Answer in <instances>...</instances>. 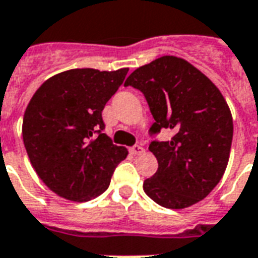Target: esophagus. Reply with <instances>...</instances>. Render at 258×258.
I'll return each mask as SVG.
<instances>
[{
	"label": "esophagus",
	"mask_w": 258,
	"mask_h": 258,
	"mask_svg": "<svg viewBox=\"0 0 258 258\" xmlns=\"http://www.w3.org/2000/svg\"><path fill=\"white\" fill-rule=\"evenodd\" d=\"M130 153L134 155H141L145 153V149H143L142 146H139V145H135V146H133L130 149Z\"/></svg>",
	"instance_id": "obj_1"
}]
</instances>
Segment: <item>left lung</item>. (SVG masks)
I'll return each instance as SVG.
<instances>
[{
  "label": "left lung",
  "instance_id": "obj_1",
  "mask_svg": "<svg viewBox=\"0 0 258 258\" xmlns=\"http://www.w3.org/2000/svg\"><path fill=\"white\" fill-rule=\"evenodd\" d=\"M124 86L141 90L154 123L150 135L170 128V141H153L158 161L143 182L146 195L162 207L180 210L203 200L226 170L233 141V117L211 80L185 59L165 55L138 68Z\"/></svg>",
  "mask_w": 258,
  "mask_h": 258
}]
</instances>
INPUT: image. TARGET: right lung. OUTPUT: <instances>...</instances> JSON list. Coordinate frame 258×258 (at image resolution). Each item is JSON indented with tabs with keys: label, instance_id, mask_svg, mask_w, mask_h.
Returning <instances> with one entry per match:
<instances>
[{
	"label": "right lung",
	"instance_id": "add662e5",
	"mask_svg": "<svg viewBox=\"0 0 258 258\" xmlns=\"http://www.w3.org/2000/svg\"><path fill=\"white\" fill-rule=\"evenodd\" d=\"M128 69H73L35 92L23 119V141L35 172L52 192L88 202L108 189L128 151L107 134L103 112Z\"/></svg>",
	"mask_w": 258,
	"mask_h": 258
}]
</instances>
